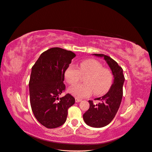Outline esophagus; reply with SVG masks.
Wrapping results in <instances>:
<instances>
[{
    "instance_id": "esophagus-1",
    "label": "esophagus",
    "mask_w": 152,
    "mask_h": 152,
    "mask_svg": "<svg viewBox=\"0 0 152 152\" xmlns=\"http://www.w3.org/2000/svg\"><path fill=\"white\" fill-rule=\"evenodd\" d=\"M81 99H75V102H76V103H77V102H81Z\"/></svg>"
}]
</instances>
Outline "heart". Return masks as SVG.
<instances>
[{
    "instance_id": "1",
    "label": "heart",
    "mask_w": 152,
    "mask_h": 152,
    "mask_svg": "<svg viewBox=\"0 0 152 152\" xmlns=\"http://www.w3.org/2000/svg\"><path fill=\"white\" fill-rule=\"evenodd\" d=\"M79 69L75 65H69L64 72L66 81L70 85L76 84L85 76V84H78L69 89L70 94L76 98H84L90 95L93 91L96 95L104 94L109 89L112 82V73L109 68L104 67L95 59L81 61Z\"/></svg>"
}]
</instances>
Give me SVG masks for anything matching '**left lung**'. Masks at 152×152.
<instances>
[{"mask_svg": "<svg viewBox=\"0 0 152 152\" xmlns=\"http://www.w3.org/2000/svg\"><path fill=\"white\" fill-rule=\"evenodd\" d=\"M93 55L104 58L114 76V81L109 91L105 95L95 99L99 102L96 104L89 100L90 108L83 116L87 125L94 128H102L113 120L118 111L123 95L122 87L125 79L122 67L111 57L98 53Z\"/></svg>", "mask_w": 152, "mask_h": 152, "instance_id": "obj_1", "label": "left lung"}]
</instances>
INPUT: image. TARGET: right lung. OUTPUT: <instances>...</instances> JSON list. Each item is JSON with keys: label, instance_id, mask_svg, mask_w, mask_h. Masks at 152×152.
Listing matches in <instances>:
<instances>
[{"label": "right lung", "instance_id": "add662e5", "mask_svg": "<svg viewBox=\"0 0 152 152\" xmlns=\"http://www.w3.org/2000/svg\"><path fill=\"white\" fill-rule=\"evenodd\" d=\"M76 54L54 47L43 52L31 68L29 90L33 113L47 128H56L66 121L67 110L75 99L70 94L58 98L66 86L64 72Z\"/></svg>", "mask_w": 152, "mask_h": 152}]
</instances>
